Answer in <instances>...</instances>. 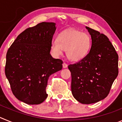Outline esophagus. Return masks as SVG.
Instances as JSON below:
<instances>
[{"label": "esophagus", "mask_w": 122, "mask_h": 122, "mask_svg": "<svg viewBox=\"0 0 122 122\" xmlns=\"http://www.w3.org/2000/svg\"><path fill=\"white\" fill-rule=\"evenodd\" d=\"M68 66V65L66 64V63H63V68H66Z\"/></svg>", "instance_id": "1"}]
</instances>
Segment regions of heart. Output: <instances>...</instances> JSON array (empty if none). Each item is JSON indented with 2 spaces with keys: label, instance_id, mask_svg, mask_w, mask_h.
Listing matches in <instances>:
<instances>
[{
  "label": "heart",
  "instance_id": "1",
  "mask_svg": "<svg viewBox=\"0 0 122 122\" xmlns=\"http://www.w3.org/2000/svg\"><path fill=\"white\" fill-rule=\"evenodd\" d=\"M90 45L91 40L87 33L77 30H68L60 33L57 39L52 41L51 51L56 57H59L65 50L67 57L76 62L87 56Z\"/></svg>",
  "mask_w": 122,
  "mask_h": 122
}]
</instances>
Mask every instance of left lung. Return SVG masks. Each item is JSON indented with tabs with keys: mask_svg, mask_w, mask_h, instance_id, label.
<instances>
[{
	"mask_svg": "<svg viewBox=\"0 0 122 122\" xmlns=\"http://www.w3.org/2000/svg\"><path fill=\"white\" fill-rule=\"evenodd\" d=\"M91 35L92 46L84 59L68 65L71 92L79 103L92 104L105 98L118 76V56L108 38L86 27Z\"/></svg>",
	"mask_w": 122,
	"mask_h": 122,
	"instance_id": "left-lung-1",
	"label": "left lung"
}]
</instances>
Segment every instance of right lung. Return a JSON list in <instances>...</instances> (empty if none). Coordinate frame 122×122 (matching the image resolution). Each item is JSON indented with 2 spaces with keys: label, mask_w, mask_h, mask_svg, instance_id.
I'll return each mask as SVG.
<instances>
[{
  "label": "right lung",
  "mask_w": 122,
  "mask_h": 122,
  "mask_svg": "<svg viewBox=\"0 0 122 122\" xmlns=\"http://www.w3.org/2000/svg\"><path fill=\"white\" fill-rule=\"evenodd\" d=\"M54 22H43L25 29L11 45L5 73L15 97L28 104H39L48 97L46 89L52 74L62 68L60 59L50 54Z\"/></svg>",
  "instance_id": "obj_1"
}]
</instances>
